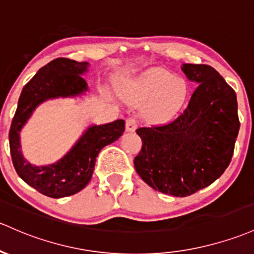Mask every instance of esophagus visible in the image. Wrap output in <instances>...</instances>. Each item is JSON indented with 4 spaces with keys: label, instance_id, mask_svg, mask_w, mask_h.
I'll return each mask as SVG.
<instances>
[{
    "label": "esophagus",
    "instance_id": "obj_1",
    "mask_svg": "<svg viewBox=\"0 0 254 254\" xmlns=\"http://www.w3.org/2000/svg\"><path fill=\"white\" fill-rule=\"evenodd\" d=\"M138 127V122L134 117H128L126 120V130L128 132H134Z\"/></svg>",
    "mask_w": 254,
    "mask_h": 254
}]
</instances>
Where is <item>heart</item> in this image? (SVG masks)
<instances>
[{
  "instance_id": "1",
  "label": "heart",
  "mask_w": 254,
  "mask_h": 254,
  "mask_svg": "<svg viewBox=\"0 0 254 254\" xmlns=\"http://www.w3.org/2000/svg\"><path fill=\"white\" fill-rule=\"evenodd\" d=\"M122 92L135 103L146 104L145 114L154 121H166L181 110L189 97V84L183 77L162 69H151L127 81Z\"/></svg>"
}]
</instances>
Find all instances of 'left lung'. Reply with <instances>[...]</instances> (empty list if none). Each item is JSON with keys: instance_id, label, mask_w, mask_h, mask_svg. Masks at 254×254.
Here are the masks:
<instances>
[{"instance_id": "8db88e82", "label": "left lung", "mask_w": 254, "mask_h": 254, "mask_svg": "<svg viewBox=\"0 0 254 254\" xmlns=\"http://www.w3.org/2000/svg\"><path fill=\"white\" fill-rule=\"evenodd\" d=\"M182 70L197 88L176 119L135 130L143 145L134 167L152 189L185 197L224 173L240 121L235 91L217 70L204 64H184Z\"/></svg>"}]
</instances>
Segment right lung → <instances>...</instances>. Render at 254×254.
Segmentation results:
<instances>
[{
  "mask_svg": "<svg viewBox=\"0 0 254 254\" xmlns=\"http://www.w3.org/2000/svg\"><path fill=\"white\" fill-rule=\"evenodd\" d=\"M88 63L57 58L41 67L24 86L9 129V148L18 176L37 191L53 198L73 195L91 181L95 157L105 145L114 143L125 132L124 120L92 126L76 145L57 163L43 167L30 165L20 151L19 132L40 103L51 98L77 95L87 91L81 76Z\"/></svg>",
  "mask_w": 254,
  "mask_h": 254,
  "instance_id": "right-lung-1",
  "label": "right lung"
}]
</instances>
